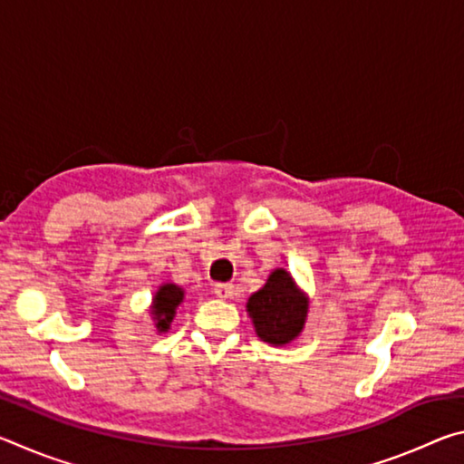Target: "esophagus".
I'll list each match as a JSON object with an SVG mask.
<instances>
[{
  "instance_id": "34e87169",
  "label": "esophagus",
  "mask_w": 464,
  "mask_h": 464,
  "mask_svg": "<svg viewBox=\"0 0 464 464\" xmlns=\"http://www.w3.org/2000/svg\"><path fill=\"white\" fill-rule=\"evenodd\" d=\"M215 295L218 296V298H233V295H235V286L233 285H215Z\"/></svg>"
}]
</instances>
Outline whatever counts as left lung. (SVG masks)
<instances>
[{
  "instance_id": "1",
  "label": "left lung",
  "mask_w": 464,
  "mask_h": 464,
  "mask_svg": "<svg viewBox=\"0 0 464 464\" xmlns=\"http://www.w3.org/2000/svg\"><path fill=\"white\" fill-rule=\"evenodd\" d=\"M246 309L262 342L286 345L303 334L307 324L309 295L298 288L286 268H276L266 285L247 298Z\"/></svg>"
}]
</instances>
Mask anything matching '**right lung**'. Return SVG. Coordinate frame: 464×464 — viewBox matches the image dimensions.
Returning <instances> with one entry per match:
<instances>
[{
    "label": "right lung",
    "instance_id": "right-lung-1",
    "mask_svg": "<svg viewBox=\"0 0 464 464\" xmlns=\"http://www.w3.org/2000/svg\"><path fill=\"white\" fill-rule=\"evenodd\" d=\"M184 296V288L174 285V282H163V285L155 290V295L151 298V307H149V315L153 319L157 334L169 332L178 309L182 307Z\"/></svg>",
    "mask_w": 464,
    "mask_h": 464
}]
</instances>
